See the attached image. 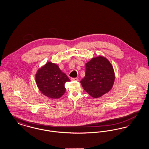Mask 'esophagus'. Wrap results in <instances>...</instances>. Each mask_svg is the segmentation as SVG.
I'll list each match as a JSON object with an SVG mask.
<instances>
[{"label": "esophagus", "instance_id": "34e87169", "mask_svg": "<svg viewBox=\"0 0 149 149\" xmlns=\"http://www.w3.org/2000/svg\"><path fill=\"white\" fill-rule=\"evenodd\" d=\"M71 81H78V79L77 78H71Z\"/></svg>", "mask_w": 149, "mask_h": 149}]
</instances>
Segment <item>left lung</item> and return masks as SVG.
Masks as SVG:
<instances>
[{
  "instance_id": "1",
  "label": "left lung",
  "mask_w": 149,
  "mask_h": 149,
  "mask_svg": "<svg viewBox=\"0 0 149 149\" xmlns=\"http://www.w3.org/2000/svg\"><path fill=\"white\" fill-rule=\"evenodd\" d=\"M85 68V76L80 83L86 92L95 98L111 89L115 76L113 66L106 58H93Z\"/></svg>"
}]
</instances>
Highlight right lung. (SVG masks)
I'll list each match as a JSON object with an SVG mask.
<instances>
[{
    "mask_svg": "<svg viewBox=\"0 0 149 149\" xmlns=\"http://www.w3.org/2000/svg\"><path fill=\"white\" fill-rule=\"evenodd\" d=\"M70 81L57 65L50 62L39 69L36 74V81L39 90L52 99L59 98L64 94L66 91L65 83Z\"/></svg>",
    "mask_w": 149,
    "mask_h": 149,
    "instance_id": "add662e5",
    "label": "right lung"
}]
</instances>
